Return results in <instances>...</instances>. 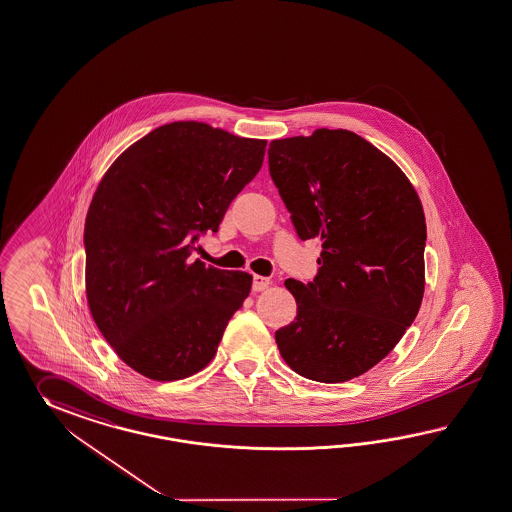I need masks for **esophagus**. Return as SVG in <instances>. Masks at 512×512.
<instances>
[{
    "mask_svg": "<svg viewBox=\"0 0 512 512\" xmlns=\"http://www.w3.org/2000/svg\"><path fill=\"white\" fill-rule=\"evenodd\" d=\"M270 287V279L268 277H262V275H253V283H251V288H253V292H261L264 288Z\"/></svg>",
    "mask_w": 512,
    "mask_h": 512,
    "instance_id": "esophagus-1",
    "label": "esophagus"
}]
</instances>
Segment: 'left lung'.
<instances>
[{
  "label": "left lung",
  "mask_w": 512,
  "mask_h": 512,
  "mask_svg": "<svg viewBox=\"0 0 512 512\" xmlns=\"http://www.w3.org/2000/svg\"><path fill=\"white\" fill-rule=\"evenodd\" d=\"M268 166L298 237L322 240L311 283H285L298 316L275 331L277 348L296 374L344 383L385 359L420 311L422 203L385 153L346 129L272 140Z\"/></svg>",
  "instance_id": "left-lung-1"
}]
</instances>
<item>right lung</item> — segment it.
I'll use <instances>...</instances> for the list:
<instances>
[{"instance_id":"obj_1","label":"right lung","mask_w":512,"mask_h":512,"mask_svg":"<svg viewBox=\"0 0 512 512\" xmlns=\"http://www.w3.org/2000/svg\"><path fill=\"white\" fill-rule=\"evenodd\" d=\"M266 140L201 122L153 129L114 161L85 224L87 300L118 357L155 381L211 362L251 275L192 261L240 190L261 170Z\"/></svg>"}]
</instances>
